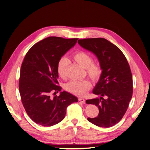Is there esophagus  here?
Wrapping results in <instances>:
<instances>
[{"label":"esophagus","mask_w":150,"mask_h":150,"mask_svg":"<svg viewBox=\"0 0 150 150\" xmlns=\"http://www.w3.org/2000/svg\"><path fill=\"white\" fill-rule=\"evenodd\" d=\"M78 100H79V101H80L81 103H83V104H85V103H86V101H85V99H84V98H80L78 99Z\"/></svg>","instance_id":"1"}]
</instances>
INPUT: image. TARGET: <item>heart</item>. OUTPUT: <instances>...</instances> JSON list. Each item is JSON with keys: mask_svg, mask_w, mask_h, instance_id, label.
<instances>
[{"mask_svg": "<svg viewBox=\"0 0 150 150\" xmlns=\"http://www.w3.org/2000/svg\"><path fill=\"white\" fill-rule=\"evenodd\" d=\"M73 59L79 65L86 69V72L89 78L93 81H97L102 74V69L99 64L93 62V58L87 52L79 51L72 56ZM68 61L65 57L59 60L57 65V72L60 78L64 79L67 76ZM91 88V84L88 80L81 81H72L67 83L66 89L68 92L78 96H84Z\"/></svg>", "mask_w": 150, "mask_h": 150, "instance_id": "heart-1", "label": "heart"}]
</instances>
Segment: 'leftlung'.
<instances>
[{
  "label": "left lung",
  "instance_id": "left-lung-1",
  "mask_svg": "<svg viewBox=\"0 0 150 150\" xmlns=\"http://www.w3.org/2000/svg\"><path fill=\"white\" fill-rule=\"evenodd\" d=\"M78 42L96 55L102 69L93 90L100 97L86 101L97 106L99 114L88 120L102 128L114 126L125 115L132 98L133 79L128 61L121 50L106 39H79Z\"/></svg>",
  "mask_w": 150,
  "mask_h": 150
}]
</instances>
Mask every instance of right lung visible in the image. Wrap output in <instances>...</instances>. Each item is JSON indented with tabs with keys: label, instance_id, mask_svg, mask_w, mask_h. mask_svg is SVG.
Instances as JSON below:
<instances>
[{
	"label": "right lung",
	"instance_id": "1",
	"mask_svg": "<svg viewBox=\"0 0 150 150\" xmlns=\"http://www.w3.org/2000/svg\"><path fill=\"white\" fill-rule=\"evenodd\" d=\"M78 39L49 37L35 44L25 56L21 69L19 92L27 114L35 123L42 126L59 123L64 118L67 107L78 102L77 97L66 91L53 98L50 96L62 89L57 85V62Z\"/></svg>",
	"mask_w": 150,
	"mask_h": 150
}]
</instances>
